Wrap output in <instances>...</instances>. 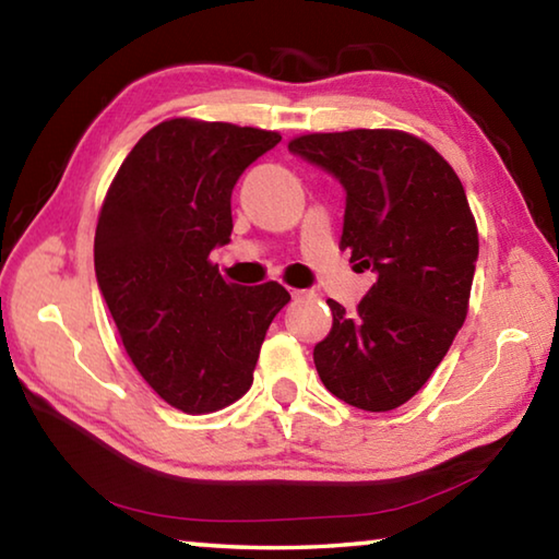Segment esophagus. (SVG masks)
Returning <instances> with one entry per match:
<instances>
[{
    "label": "esophagus",
    "instance_id": "1",
    "mask_svg": "<svg viewBox=\"0 0 559 559\" xmlns=\"http://www.w3.org/2000/svg\"><path fill=\"white\" fill-rule=\"evenodd\" d=\"M290 296H293V300H302V298H313L316 293H313V290H300V288H296V290H290Z\"/></svg>",
    "mask_w": 559,
    "mask_h": 559
}]
</instances>
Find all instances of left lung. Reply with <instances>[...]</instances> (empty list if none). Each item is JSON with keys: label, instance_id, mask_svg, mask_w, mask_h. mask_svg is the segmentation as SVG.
I'll return each mask as SVG.
<instances>
[{"label": "left lung", "instance_id": "obj_1", "mask_svg": "<svg viewBox=\"0 0 559 559\" xmlns=\"http://www.w3.org/2000/svg\"><path fill=\"white\" fill-rule=\"evenodd\" d=\"M345 189L340 246L377 281L353 316L335 300L316 370L337 400L390 412L421 390L466 320L478 231L451 165L400 130L316 132L288 143Z\"/></svg>", "mask_w": 559, "mask_h": 559}]
</instances>
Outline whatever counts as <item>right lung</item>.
I'll use <instances>...</instances> for the list:
<instances>
[{"instance_id":"right-lung-1","label":"right lung","mask_w":559,"mask_h":559,"mask_svg":"<svg viewBox=\"0 0 559 559\" xmlns=\"http://www.w3.org/2000/svg\"><path fill=\"white\" fill-rule=\"evenodd\" d=\"M278 132L175 118L130 150L96 226V278L132 365L167 404L206 414L249 392L278 283L236 286L210 253L229 243L231 192Z\"/></svg>"}]
</instances>
